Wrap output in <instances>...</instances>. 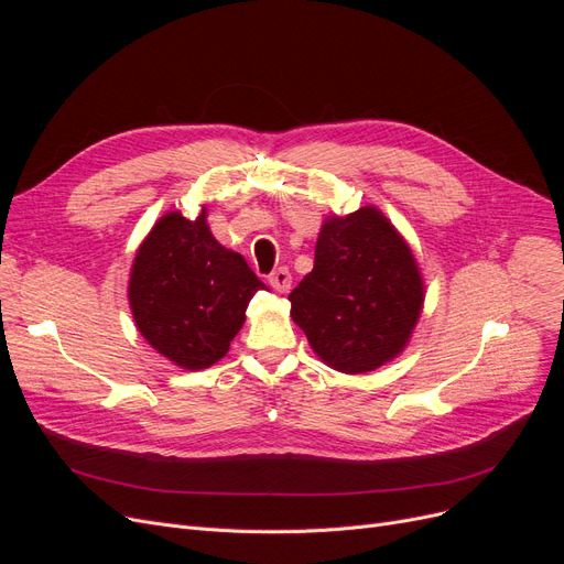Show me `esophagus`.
I'll return each instance as SVG.
<instances>
[{
  "label": "esophagus",
  "instance_id": "34e87169",
  "mask_svg": "<svg viewBox=\"0 0 564 564\" xmlns=\"http://www.w3.org/2000/svg\"><path fill=\"white\" fill-rule=\"evenodd\" d=\"M270 285L276 290V292H288L290 285H292V276L288 272V267H279V270H274L270 274Z\"/></svg>",
  "mask_w": 564,
  "mask_h": 564
}]
</instances>
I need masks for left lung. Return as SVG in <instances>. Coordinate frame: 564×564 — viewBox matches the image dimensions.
<instances>
[{"mask_svg": "<svg viewBox=\"0 0 564 564\" xmlns=\"http://www.w3.org/2000/svg\"><path fill=\"white\" fill-rule=\"evenodd\" d=\"M288 300L317 357L357 375L402 351L423 308V281L391 221L361 207L322 226L313 272Z\"/></svg>", "mask_w": 564, "mask_h": 564, "instance_id": "1", "label": "left lung"}]
</instances>
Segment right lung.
I'll use <instances>...</instances> for the list:
<instances>
[{
	"instance_id": "right-lung-1",
	"label": "right lung",
	"mask_w": 564,
	"mask_h": 564,
	"mask_svg": "<svg viewBox=\"0 0 564 564\" xmlns=\"http://www.w3.org/2000/svg\"><path fill=\"white\" fill-rule=\"evenodd\" d=\"M264 283L247 260L224 249L205 224L164 215L137 251L130 306L141 336L187 370L219 361Z\"/></svg>"
}]
</instances>
